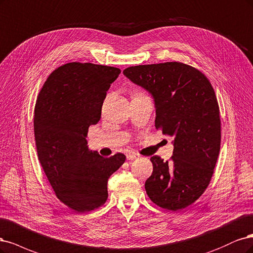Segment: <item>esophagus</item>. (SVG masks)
I'll return each mask as SVG.
<instances>
[{
  "instance_id": "34e87169",
  "label": "esophagus",
  "mask_w": 253,
  "mask_h": 253,
  "mask_svg": "<svg viewBox=\"0 0 253 253\" xmlns=\"http://www.w3.org/2000/svg\"><path fill=\"white\" fill-rule=\"evenodd\" d=\"M127 160H129V161H132V160H135V159H137L138 157V154L137 153H134V152H129V153H127Z\"/></svg>"
}]
</instances>
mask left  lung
<instances>
[{
    "label": "left lung",
    "instance_id": "8db88e82",
    "mask_svg": "<svg viewBox=\"0 0 253 253\" xmlns=\"http://www.w3.org/2000/svg\"><path fill=\"white\" fill-rule=\"evenodd\" d=\"M123 73L151 93L156 128L173 137L170 161L150 158L153 171L145 183L146 192L162 208L184 209L207 188L221 147L213 87L204 73L180 62L138 65Z\"/></svg>",
    "mask_w": 253,
    "mask_h": 253
}]
</instances>
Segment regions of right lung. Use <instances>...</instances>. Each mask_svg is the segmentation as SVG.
Masks as SVG:
<instances>
[{
    "label": "right lung",
    "instance_id": "1",
    "mask_svg": "<svg viewBox=\"0 0 253 253\" xmlns=\"http://www.w3.org/2000/svg\"><path fill=\"white\" fill-rule=\"evenodd\" d=\"M120 73L119 68L91 63L65 64L48 77L36 103L40 163L58 199L79 213L105 204L108 178L126 160L123 153L103 158L89 150L86 140Z\"/></svg>",
    "mask_w": 253,
    "mask_h": 253
}]
</instances>
